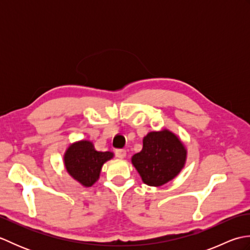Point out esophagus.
Masks as SVG:
<instances>
[{
	"label": "esophagus",
	"mask_w": 250,
	"mask_h": 250,
	"mask_svg": "<svg viewBox=\"0 0 250 250\" xmlns=\"http://www.w3.org/2000/svg\"><path fill=\"white\" fill-rule=\"evenodd\" d=\"M115 152H116V156L120 158V159H124L126 156V150L125 149H117Z\"/></svg>",
	"instance_id": "34e87169"
}]
</instances>
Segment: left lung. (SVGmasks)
Segmentation results:
<instances>
[{
    "label": "left lung",
    "instance_id": "obj_1",
    "mask_svg": "<svg viewBox=\"0 0 250 250\" xmlns=\"http://www.w3.org/2000/svg\"><path fill=\"white\" fill-rule=\"evenodd\" d=\"M187 149L172 131L149 132L143 140V149L131 161L142 177L143 183L160 187L171 182L184 168Z\"/></svg>",
    "mask_w": 250,
    "mask_h": 250
}]
</instances>
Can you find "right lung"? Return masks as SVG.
Masks as SVG:
<instances>
[{
	"label": "right lung",
	"mask_w": 250,
	"mask_h": 250,
	"mask_svg": "<svg viewBox=\"0 0 250 250\" xmlns=\"http://www.w3.org/2000/svg\"><path fill=\"white\" fill-rule=\"evenodd\" d=\"M113 158L111 151H98L91 141L82 140L67 147L63 161L71 177L83 187H91L100 178L103 164Z\"/></svg>",
	"instance_id": "1"
}]
</instances>
